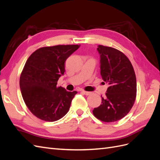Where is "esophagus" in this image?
Returning a JSON list of instances; mask_svg holds the SVG:
<instances>
[{
  "label": "esophagus",
  "instance_id": "esophagus-1",
  "mask_svg": "<svg viewBox=\"0 0 160 160\" xmlns=\"http://www.w3.org/2000/svg\"><path fill=\"white\" fill-rule=\"evenodd\" d=\"M85 95H89L91 94V92H89V91H84V90H82L81 91Z\"/></svg>",
  "mask_w": 160,
  "mask_h": 160
}]
</instances>
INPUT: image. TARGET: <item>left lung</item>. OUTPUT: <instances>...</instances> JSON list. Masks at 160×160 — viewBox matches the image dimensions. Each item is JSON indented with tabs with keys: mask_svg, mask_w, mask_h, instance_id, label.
Listing matches in <instances>:
<instances>
[{
	"mask_svg": "<svg viewBox=\"0 0 160 160\" xmlns=\"http://www.w3.org/2000/svg\"><path fill=\"white\" fill-rule=\"evenodd\" d=\"M101 76L109 88L101 104L93 113L101 122L111 123L122 119L132 109L137 94L133 67L124 53L115 48L99 45Z\"/></svg>",
	"mask_w": 160,
	"mask_h": 160,
	"instance_id": "obj_1",
	"label": "left lung"
}]
</instances>
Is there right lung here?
<instances>
[{
	"instance_id": "obj_1",
	"label": "right lung",
	"mask_w": 160,
	"mask_h": 160,
	"mask_svg": "<svg viewBox=\"0 0 160 160\" xmlns=\"http://www.w3.org/2000/svg\"><path fill=\"white\" fill-rule=\"evenodd\" d=\"M78 45L41 47L28 58L21 72L19 85L24 101L37 118L55 122L68 112L76 91H67L57 85L65 72V61Z\"/></svg>"
}]
</instances>
